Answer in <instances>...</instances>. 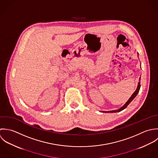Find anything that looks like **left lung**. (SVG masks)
<instances>
[{
    "label": "left lung",
    "mask_w": 158,
    "mask_h": 158,
    "mask_svg": "<svg viewBox=\"0 0 158 158\" xmlns=\"http://www.w3.org/2000/svg\"><path fill=\"white\" fill-rule=\"evenodd\" d=\"M140 79V77L139 78V80ZM140 82H139L138 83V85H137V89L135 90V91L134 92V94L132 95H131V96L130 97V98L127 100V101L125 103V104L124 106H123L121 108H120L118 110H111V111H107V112H106V111H101L102 112H111V113H113V112H120L122 110H123V109H125V108H126V107L127 106V105L134 99V98L137 96V95L138 94L139 92V90H140Z\"/></svg>",
    "instance_id": "8db88e82"
}]
</instances>
